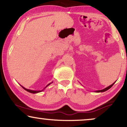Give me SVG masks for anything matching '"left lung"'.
<instances>
[{
    "label": "left lung",
    "instance_id": "obj_1",
    "mask_svg": "<svg viewBox=\"0 0 127 127\" xmlns=\"http://www.w3.org/2000/svg\"><path fill=\"white\" fill-rule=\"evenodd\" d=\"M116 82V81H115L114 83H113V84H112L111 85H110V86H109L108 87H106V88H105V89H103V90H97V91H95V92H97V93H100V92H104V91H107V90H108V89H110L111 87L112 86H113L114 84V83Z\"/></svg>",
    "mask_w": 127,
    "mask_h": 127
}]
</instances>
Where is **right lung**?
Masks as SVG:
<instances>
[{"instance_id":"right-lung-1","label":"right lung","mask_w":127,"mask_h":127,"mask_svg":"<svg viewBox=\"0 0 127 127\" xmlns=\"http://www.w3.org/2000/svg\"><path fill=\"white\" fill-rule=\"evenodd\" d=\"M53 83V82H52ZM49 83V84H48V85H47V86H46V87H45L44 88V90L45 89H46V87H47L48 86H49V85L50 84H51V83ZM22 87H23V89H25V90L26 91H28V92H29V93H33V94H35V93H39V92H41V91H42L43 90H40V91H34V90H29V89H25V87H23V86H22Z\"/></svg>"}]
</instances>
